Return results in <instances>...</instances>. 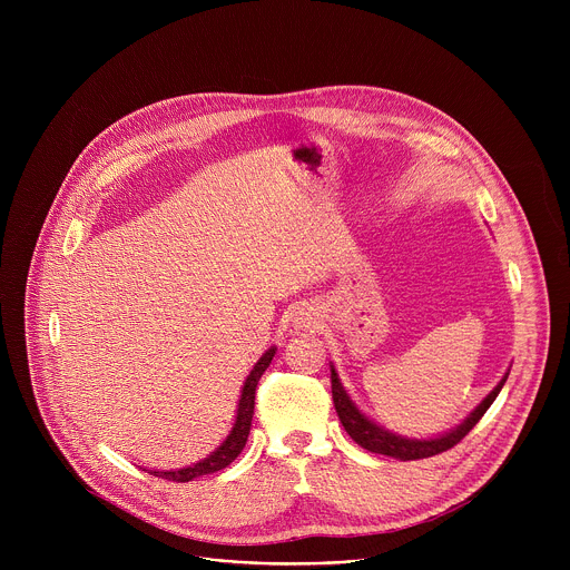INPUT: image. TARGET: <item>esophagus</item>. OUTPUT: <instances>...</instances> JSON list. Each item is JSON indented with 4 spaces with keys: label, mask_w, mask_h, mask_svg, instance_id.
<instances>
[{
    "label": "esophagus",
    "mask_w": 570,
    "mask_h": 570,
    "mask_svg": "<svg viewBox=\"0 0 570 570\" xmlns=\"http://www.w3.org/2000/svg\"><path fill=\"white\" fill-rule=\"evenodd\" d=\"M297 324H299V327H311V317H308V313H299V315H297Z\"/></svg>",
    "instance_id": "1"
}]
</instances>
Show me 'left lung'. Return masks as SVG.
<instances>
[{
    "label": "left lung",
    "instance_id": "obj_1",
    "mask_svg": "<svg viewBox=\"0 0 570 570\" xmlns=\"http://www.w3.org/2000/svg\"><path fill=\"white\" fill-rule=\"evenodd\" d=\"M510 374V372H508ZM508 374L501 379V383L487 394L478 409L460 424L455 426L453 431L440 435V438H431V440H411V438H401V435H394L390 431H385L383 426L374 424L372 420H367L358 409L356 403L350 399L347 390L343 387L338 374H336V367L332 365V394H334V405H336V413L341 417V424L345 426L347 435L363 449L372 451V453H381V455H390V458H396V460H422V458H431V455H438L442 451H449L453 449L478 422L480 417L487 413V409L494 403V399L499 396L501 387L505 385L508 381Z\"/></svg>",
    "mask_w": 570,
    "mask_h": 570
}]
</instances>
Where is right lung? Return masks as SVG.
<instances>
[{
    "label": "right lung",
    "instance_id": "1",
    "mask_svg": "<svg viewBox=\"0 0 570 570\" xmlns=\"http://www.w3.org/2000/svg\"><path fill=\"white\" fill-rule=\"evenodd\" d=\"M277 347H271L259 361L257 365L253 367V372L248 374L246 383H243V390H240V399H238V409H236V422L229 431V435L225 438V442L212 453L207 455L205 460L191 464V466H185V469H178V471H148L157 478H167V480H174V482H189L194 478H200V475H207V473H216L220 469H225L229 462H234L238 458V453L243 451V446H246L248 442V435H250V424H253V415H255V392H257V383L262 379V374L268 370L273 356H275Z\"/></svg>",
    "mask_w": 570,
    "mask_h": 570
}]
</instances>
